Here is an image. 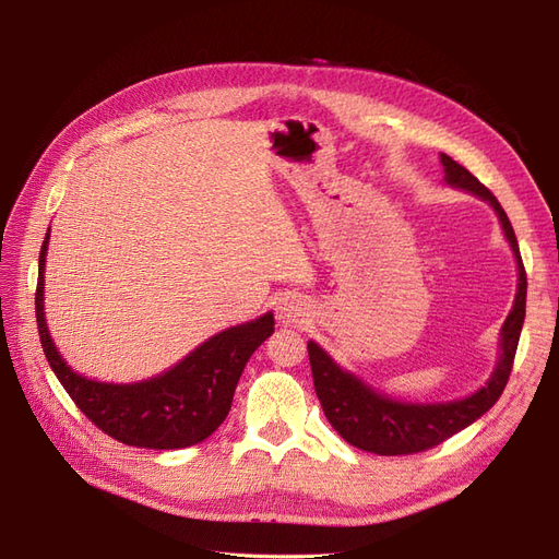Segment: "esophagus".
I'll use <instances>...</instances> for the list:
<instances>
[{
  "instance_id": "1",
  "label": "esophagus",
  "mask_w": 559,
  "mask_h": 559,
  "mask_svg": "<svg viewBox=\"0 0 559 559\" xmlns=\"http://www.w3.org/2000/svg\"><path fill=\"white\" fill-rule=\"evenodd\" d=\"M280 321L282 324H294V326H300L302 321H306V314H302V308L294 306V302H284V308L280 310Z\"/></svg>"
}]
</instances>
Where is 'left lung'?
Here are the masks:
<instances>
[{"instance_id": "8db88e82", "label": "left lung", "mask_w": 559, "mask_h": 559, "mask_svg": "<svg viewBox=\"0 0 559 559\" xmlns=\"http://www.w3.org/2000/svg\"><path fill=\"white\" fill-rule=\"evenodd\" d=\"M445 167V181L454 189H464L473 195L487 200L495 207L506 240L518 261V294L513 310L509 312L501 329V357L492 378L480 386L476 394L450 403H401L378 394L376 389L364 384L347 370L337 366L329 354L317 343H308L312 380L317 399L324 408L331 427L341 433L354 448L376 452L382 456L394 454H415L425 452L448 441L456 431L466 429L478 417H483L499 401L506 382L511 378L515 349L520 341V331L524 324V302H527V273H524L522 257L513 226L506 216L503 207L495 193L473 177L464 165L452 160L448 154H441Z\"/></svg>"}]
</instances>
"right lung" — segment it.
<instances>
[{
	"label": "right lung",
	"instance_id": "1",
	"mask_svg": "<svg viewBox=\"0 0 559 559\" xmlns=\"http://www.w3.org/2000/svg\"><path fill=\"white\" fill-rule=\"evenodd\" d=\"M46 249L48 233L39 251L37 329L46 359L76 408L118 443L134 448L179 450L212 436L230 411L249 357L275 331L273 312L216 333L163 376L134 384L88 380L64 364L50 341L44 317Z\"/></svg>",
	"mask_w": 559,
	"mask_h": 559
}]
</instances>
